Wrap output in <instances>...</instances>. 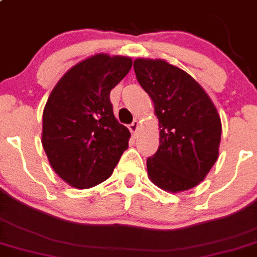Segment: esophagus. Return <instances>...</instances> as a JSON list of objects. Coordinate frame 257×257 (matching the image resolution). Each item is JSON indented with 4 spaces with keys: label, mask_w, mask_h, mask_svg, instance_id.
Listing matches in <instances>:
<instances>
[{
    "label": "esophagus",
    "mask_w": 257,
    "mask_h": 257,
    "mask_svg": "<svg viewBox=\"0 0 257 257\" xmlns=\"http://www.w3.org/2000/svg\"><path fill=\"white\" fill-rule=\"evenodd\" d=\"M139 129H140L139 120H135V121H133L132 124L129 125V131L132 132V135H136V133L139 132Z\"/></svg>",
    "instance_id": "1"
}]
</instances>
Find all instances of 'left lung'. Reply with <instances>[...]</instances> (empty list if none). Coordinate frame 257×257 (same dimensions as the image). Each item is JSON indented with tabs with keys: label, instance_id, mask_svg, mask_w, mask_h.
Returning a JSON list of instances; mask_svg holds the SVG:
<instances>
[{
	"label": "left lung",
	"instance_id": "obj_1",
	"mask_svg": "<svg viewBox=\"0 0 257 257\" xmlns=\"http://www.w3.org/2000/svg\"><path fill=\"white\" fill-rule=\"evenodd\" d=\"M133 68L161 128L158 150L146 161L149 179L172 193L193 188L218 158L217 108L198 82L165 60L137 59Z\"/></svg>",
	"mask_w": 257,
	"mask_h": 257
}]
</instances>
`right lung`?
Listing matches in <instances>:
<instances>
[{
	"mask_svg": "<svg viewBox=\"0 0 257 257\" xmlns=\"http://www.w3.org/2000/svg\"><path fill=\"white\" fill-rule=\"evenodd\" d=\"M131 68V57L94 55L69 69L47 100L43 148L52 169L74 188L104 182L128 149L131 132L116 120L109 92Z\"/></svg>",
	"mask_w": 257,
	"mask_h": 257,
	"instance_id": "right-lung-1",
	"label": "right lung"
}]
</instances>
